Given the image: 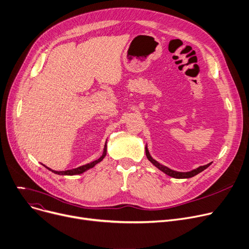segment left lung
<instances>
[{"label":"left lung","instance_id":"8db88e82","mask_svg":"<svg viewBox=\"0 0 249 249\" xmlns=\"http://www.w3.org/2000/svg\"><path fill=\"white\" fill-rule=\"evenodd\" d=\"M145 152H146V156H147L148 160L150 161V162L154 165V166H156L158 169H160V170H161L162 172H164L165 174H167V175H169V176H171V177H173V178H178V179L193 177V176L197 175L198 173L202 172L204 169H206V168L209 166V165H211V163H208V164H206V165H203V166H199L198 168H196V169H194V170H191V171H189V172H178V171H174V170H172V169H170V168H168V167H166V166H164V165H162V164L158 163L156 160H154V159L151 157L150 153H149V151H148L147 145H146V147H145Z\"/></svg>","mask_w":249,"mask_h":249}]
</instances>
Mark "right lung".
<instances>
[{"label": "right lung", "mask_w": 249, "mask_h": 249, "mask_svg": "<svg viewBox=\"0 0 249 249\" xmlns=\"http://www.w3.org/2000/svg\"><path fill=\"white\" fill-rule=\"evenodd\" d=\"M106 153H107V141H106L105 146H104V150H103L102 156H101L100 158H99V159H97V160L91 162V163H88V164H86V165H83V166H80V167H77V168L71 169V170H66V171H55V170H52L51 168H49V167L45 166V165H44V166H45L48 170L52 171L53 173L58 174V175H77V174H82L83 172H85V171L89 170L90 168H93V167L95 166V165L98 164L99 162H101V161L103 160V158L106 156Z\"/></svg>", "instance_id": "obj_1"}]
</instances>
